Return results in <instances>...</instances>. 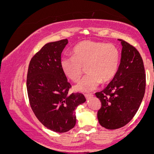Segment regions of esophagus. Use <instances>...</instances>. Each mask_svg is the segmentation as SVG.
Here are the masks:
<instances>
[{"instance_id":"34e87169","label":"esophagus","mask_w":154,"mask_h":154,"mask_svg":"<svg viewBox=\"0 0 154 154\" xmlns=\"http://www.w3.org/2000/svg\"><path fill=\"white\" fill-rule=\"evenodd\" d=\"M93 96V94H85V97L87 99H89V98H92Z\"/></svg>"}]
</instances>
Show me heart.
<instances>
[{
  "mask_svg": "<svg viewBox=\"0 0 154 154\" xmlns=\"http://www.w3.org/2000/svg\"><path fill=\"white\" fill-rule=\"evenodd\" d=\"M119 62L120 51L115 45L85 40L74 47L72 56L61 59V67L64 75L75 82L80 79L85 67L88 74L75 88L88 93L95 90L100 82H108L114 78Z\"/></svg>",
  "mask_w": 154,
  "mask_h": 154,
  "instance_id": "1",
  "label": "heart"
}]
</instances>
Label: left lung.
Returning a JSON list of instances; mask_svg holds the SVG:
<instances>
[{
	"label": "left lung",
	"instance_id": "8db88e82",
	"mask_svg": "<svg viewBox=\"0 0 154 154\" xmlns=\"http://www.w3.org/2000/svg\"><path fill=\"white\" fill-rule=\"evenodd\" d=\"M119 40L122 50L118 71L105 89L95 93L101 102L98 122L109 130L122 128L131 121L146 91V74L140 54L130 43Z\"/></svg>",
	"mask_w": 154,
	"mask_h": 154
}]
</instances>
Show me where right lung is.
I'll use <instances>...</instances> for the list:
<instances>
[{
  "label": "right lung",
  "instance_id": "add662e5",
  "mask_svg": "<svg viewBox=\"0 0 154 154\" xmlns=\"http://www.w3.org/2000/svg\"><path fill=\"white\" fill-rule=\"evenodd\" d=\"M67 43L64 39L45 44L32 58L26 76L32 110L45 128L59 133L75 126V109L86 100L82 93H69L72 85L61 67Z\"/></svg>",
  "mask_w": 154,
  "mask_h": 154
}]
</instances>
